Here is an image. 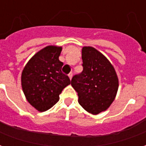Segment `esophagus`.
<instances>
[{"label": "esophagus", "mask_w": 146, "mask_h": 146, "mask_svg": "<svg viewBox=\"0 0 146 146\" xmlns=\"http://www.w3.org/2000/svg\"><path fill=\"white\" fill-rule=\"evenodd\" d=\"M68 76H69V78H70V80L72 79V77H73V73H70V74H69V75H68Z\"/></svg>", "instance_id": "obj_1"}]
</instances>
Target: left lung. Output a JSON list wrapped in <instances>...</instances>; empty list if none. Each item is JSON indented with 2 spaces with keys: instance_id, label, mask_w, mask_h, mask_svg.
Masks as SVG:
<instances>
[{
  "instance_id": "left-lung-1",
  "label": "left lung",
  "mask_w": 146,
  "mask_h": 146,
  "mask_svg": "<svg viewBox=\"0 0 146 146\" xmlns=\"http://www.w3.org/2000/svg\"><path fill=\"white\" fill-rule=\"evenodd\" d=\"M83 72L72 78L71 85L84 110L96 115L109 109L116 98L119 80L104 54L91 46L82 48Z\"/></svg>"
}]
</instances>
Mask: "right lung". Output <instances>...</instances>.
I'll return each mask as SVG.
<instances>
[{"mask_svg":"<svg viewBox=\"0 0 146 146\" xmlns=\"http://www.w3.org/2000/svg\"><path fill=\"white\" fill-rule=\"evenodd\" d=\"M62 48L48 45L37 51L26 64L21 84L28 102L37 111L49 110L59 100V95L70 84L68 76L62 73L63 63L58 57Z\"/></svg>","mask_w":146,"mask_h":146,"instance_id":"obj_1","label":"right lung"}]
</instances>
